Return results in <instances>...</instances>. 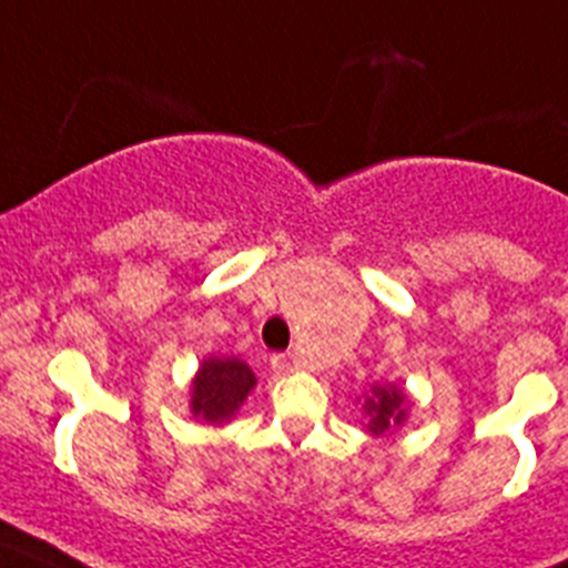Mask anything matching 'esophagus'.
<instances>
[{"mask_svg":"<svg viewBox=\"0 0 568 568\" xmlns=\"http://www.w3.org/2000/svg\"><path fill=\"white\" fill-rule=\"evenodd\" d=\"M272 365H274V371L291 373V371H296V367H300V359H296V354H274Z\"/></svg>","mask_w":568,"mask_h":568,"instance_id":"1","label":"esophagus"}]
</instances>
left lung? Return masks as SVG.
I'll return each instance as SVG.
<instances>
[{
  "instance_id": "1",
  "label": "left lung",
  "mask_w": 568,
  "mask_h": 568,
  "mask_svg": "<svg viewBox=\"0 0 568 568\" xmlns=\"http://www.w3.org/2000/svg\"><path fill=\"white\" fill-rule=\"evenodd\" d=\"M362 407H365V413L371 416L367 430H371L373 436H379V433L390 430V427H398V424L407 418V396L405 390L396 385H376Z\"/></svg>"
}]
</instances>
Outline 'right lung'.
Listing matches in <instances>:
<instances>
[{
    "label": "right lung",
    "instance_id": "right-lung-1",
    "mask_svg": "<svg viewBox=\"0 0 568 568\" xmlns=\"http://www.w3.org/2000/svg\"><path fill=\"white\" fill-rule=\"evenodd\" d=\"M257 385L252 367L234 356H209L192 379V416L206 424H223L246 402Z\"/></svg>",
    "mask_w": 568,
    "mask_h": 568
}]
</instances>
